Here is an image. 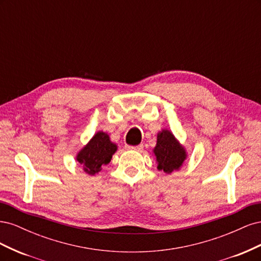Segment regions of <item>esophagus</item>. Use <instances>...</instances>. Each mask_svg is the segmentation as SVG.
Here are the masks:
<instances>
[{
	"label": "esophagus",
	"instance_id": "1",
	"mask_svg": "<svg viewBox=\"0 0 261 261\" xmlns=\"http://www.w3.org/2000/svg\"><path fill=\"white\" fill-rule=\"evenodd\" d=\"M125 148L127 149V150H135V151H143L144 145H138V146H128V145H126Z\"/></svg>",
	"mask_w": 261,
	"mask_h": 261
}]
</instances>
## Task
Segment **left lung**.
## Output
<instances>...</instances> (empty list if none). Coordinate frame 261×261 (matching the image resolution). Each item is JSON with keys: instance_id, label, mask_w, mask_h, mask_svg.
Masks as SVG:
<instances>
[{"instance_id": "1", "label": "left lung", "mask_w": 261, "mask_h": 261, "mask_svg": "<svg viewBox=\"0 0 261 261\" xmlns=\"http://www.w3.org/2000/svg\"><path fill=\"white\" fill-rule=\"evenodd\" d=\"M153 153L158 163V170L163 171L167 174L178 171L187 158L185 148L168 129H162L158 133Z\"/></svg>"}]
</instances>
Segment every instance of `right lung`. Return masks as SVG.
<instances>
[{
  "label": "right lung",
  "instance_id": "1",
  "mask_svg": "<svg viewBox=\"0 0 261 261\" xmlns=\"http://www.w3.org/2000/svg\"><path fill=\"white\" fill-rule=\"evenodd\" d=\"M116 150L117 146L110 140L108 134L99 130L77 153L76 160L82 164L83 170L87 174L94 175L101 171L102 165L111 161Z\"/></svg>",
  "mask_w": 261,
  "mask_h": 261
}]
</instances>
